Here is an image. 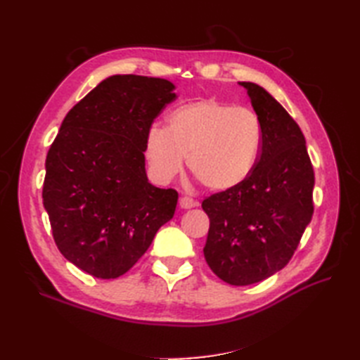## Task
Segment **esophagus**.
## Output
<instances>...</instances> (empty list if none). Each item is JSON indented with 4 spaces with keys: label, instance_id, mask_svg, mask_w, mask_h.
Returning a JSON list of instances; mask_svg holds the SVG:
<instances>
[{
    "label": "esophagus",
    "instance_id": "obj_1",
    "mask_svg": "<svg viewBox=\"0 0 360 360\" xmlns=\"http://www.w3.org/2000/svg\"><path fill=\"white\" fill-rule=\"evenodd\" d=\"M196 205H198V202L195 200H192V198H188V196H182L179 200V207L181 209H193V207H196Z\"/></svg>",
    "mask_w": 360,
    "mask_h": 360
}]
</instances>
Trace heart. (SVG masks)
I'll return each mask as SVG.
<instances>
[{
    "instance_id": "1",
    "label": "heart",
    "mask_w": 360,
    "mask_h": 360,
    "mask_svg": "<svg viewBox=\"0 0 360 360\" xmlns=\"http://www.w3.org/2000/svg\"><path fill=\"white\" fill-rule=\"evenodd\" d=\"M263 145L257 112L217 98H200L168 112L165 129L145 137V158L153 176L167 182L188 170L212 192H229L255 170Z\"/></svg>"
}]
</instances>
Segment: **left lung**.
<instances>
[{
  "mask_svg": "<svg viewBox=\"0 0 360 360\" xmlns=\"http://www.w3.org/2000/svg\"><path fill=\"white\" fill-rule=\"evenodd\" d=\"M238 83L262 120V153L241 186L202 201L210 219L204 257L221 280L248 286L278 272L294 255L314 212V170L288 111L257 83Z\"/></svg>",
  "mask_w": 360,
  "mask_h": 360,
  "instance_id": "obj_1",
  "label": "left lung"
}]
</instances>
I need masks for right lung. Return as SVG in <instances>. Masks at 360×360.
Segmentation results:
<instances>
[{"instance_id":"1","label":"right lung","mask_w":360,"mask_h":360,"mask_svg":"<svg viewBox=\"0 0 360 360\" xmlns=\"http://www.w3.org/2000/svg\"><path fill=\"white\" fill-rule=\"evenodd\" d=\"M173 89L165 79L111 75L66 114L46 156L43 205L53 240L93 277L131 269L174 215L178 192L150 184L143 156Z\"/></svg>"}]
</instances>
